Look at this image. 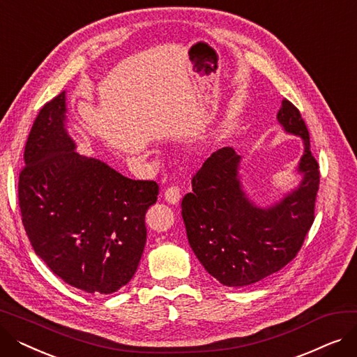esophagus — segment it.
<instances>
[{
	"instance_id": "1",
	"label": "esophagus",
	"mask_w": 357,
	"mask_h": 357,
	"mask_svg": "<svg viewBox=\"0 0 357 357\" xmlns=\"http://www.w3.org/2000/svg\"><path fill=\"white\" fill-rule=\"evenodd\" d=\"M165 199L169 204H178L179 199H181V190L175 185L169 186V188L165 190Z\"/></svg>"
}]
</instances>
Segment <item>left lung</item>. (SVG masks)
Returning a JSON list of instances; mask_svg holds the SVG:
<instances>
[{
	"instance_id": "left-lung-1",
	"label": "left lung",
	"mask_w": 357,
	"mask_h": 357,
	"mask_svg": "<svg viewBox=\"0 0 357 357\" xmlns=\"http://www.w3.org/2000/svg\"><path fill=\"white\" fill-rule=\"evenodd\" d=\"M287 133L304 140L296 190L269 208L246 197L238 179L240 156L231 147L214 152L192 176V192L182 199L190 246L204 269L226 287H248L287 266L298 255L314 222L320 166L299 109L287 98L278 111Z\"/></svg>"
}]
</instances>
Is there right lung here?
Segmentation results:
<instances>
[{
	"label": "right lung",
	"instance_id": "right-lung-1",
	"mask_svg": "<svg viewBox=\"0 0 357 357\" xmlns=\"http://www.w3.org/2000/svg\"><path fill=\"white\" fill-rule=\"evenodd\" d=\"M65 101L63 91L46 102L30 130L18 176L23 226L36 255L66 284L112 294L137 271L159 185L75 152Z\"/></svg>",
	"mask_w": 357,
	"mask_h": 357
}]
</instances>
